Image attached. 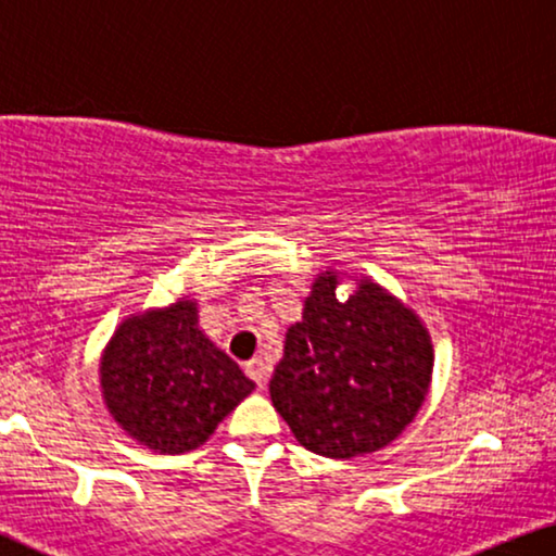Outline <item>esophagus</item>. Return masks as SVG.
<instances>
[{
  "instance_id": "obj_1",
  "label": "esophagus",
  "mask_w": 556,
  "mask_h": 556,
  "mask_svg": "<svg viewBox=\"0 0 556 556\" xmlns=\"http://www.w3.org/2000/svg\"><path fill=\"white\" fill-rule=\"evenodd\" d=\"M247 375H250L256 384H260V389H264V384H267V377H269V367H267V362L264 359H250L247 362Z\"/></svg>"
}]
</instances>
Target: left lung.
I'll use <instances>...</instances> for the list:
<instances>
[{
  "label": "left lung",
  "mask_w": 556,
  "mask_h": 556,
  "mask_svg": "<svg viewBox=\"0 0 556 556\" xmlns=\"http://www.w3.org/2000/svg\"><path fill=\"white\" fill-rule=\"evenodd\" d=\"M327 267L312 281L302 319L287 329L269 396L304 450L329 459L377 452L407 429L427 400L432 334L412 306L371 277Z\"/></svg>",
  "instance_id": "8db88e82"
}]
</instances>
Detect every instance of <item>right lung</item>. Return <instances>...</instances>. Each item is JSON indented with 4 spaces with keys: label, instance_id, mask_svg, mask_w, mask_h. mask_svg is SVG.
I'll return each instance as SVG.
<instances>
[{
    "label": "right lung",
    "instance_id": "1",
    "mask_svg": "<svg viewBox=\"0 0 556 556\" xmlns=\"http://www.w3.org/2000/svg\"><path fill=\"white\" fill-rule=\"evenodd\" d=\"M254 382L199 327L197 300L129 314L99 357V389L122 432L156 454L202 446Z\"/></svg>",
    "mask_w": 556,
    "mask_h": 556
}]
</instances>
